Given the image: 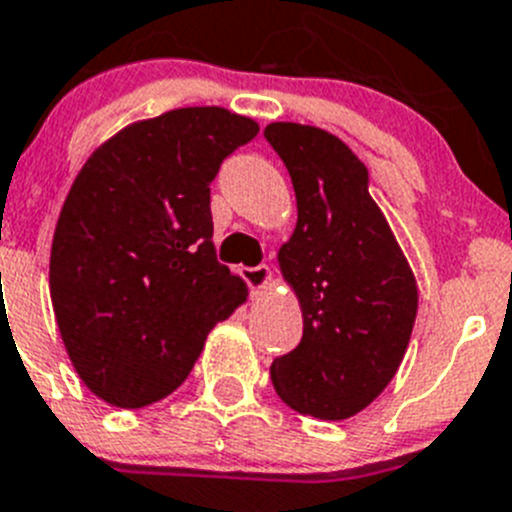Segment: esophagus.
I'll list each match as a JSON object with an SVG mask.
<instances>
[{
  "instance_id": "34e87169",
  "label": "esophagus",
  "mask_w": 512,
  "mask_h": 512,
  "mask_svg": "<svg viewBox=\"0 0 512 512\" xmlns=\"http://www.w3.org/2000/svg\"><path fill=\"white\" fill-rule=\"evenodd\" d=\"M240 277L247 282V285H250L252 295H257V292L267 285V280H270V267L267 265L240 267Z\"/></svg>"
}]
</instances>
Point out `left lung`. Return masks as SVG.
Masks as SVG:
<instances>
[{
    "label": "left lung",
    "mask_w": 512,
    "mask_h": 512,
    "mask_svg": "<svg viewBox=\"0 0 512 512\" xmlns=\"http://www.w3.org/2000/svg\"><path fill=\"white\" fill-rule=\"evenodd\" d=\"M297 227L280 250L302 305V340L270 367L277 395L302 415L345 420L388 388L408 350L418 287L355 152L310 124L272 122Z\"/></svg>",
    "instance_id": "1"
}]
</instances>
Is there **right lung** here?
Listing matches in <instances>:
<instances>
[{
  "label": "right lung",
  "mask_w": 512,
  "mask_h": 512,
  "mask_svg": "<svg viewBox=\"0 0 512 512\" xmlns=\"http://www.w3.org/2000/svg\"><path fill=\"white\" fill-rule=\"evenodd\" d=\"M260 132L222 107L172 109L104 142L74 180L49 257L54 315L74 370L114 408L187 380L247 287L217 262L210 185Z\"/></svg>",
  "instance_id": "add662e5"
}]
</instances>
